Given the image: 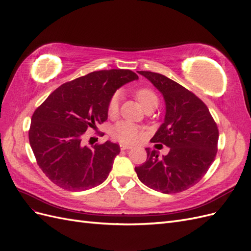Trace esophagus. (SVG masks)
<instances>
[{
  "label": "esophagus",
  "instance_id": "1",
  "mask_svg": "<svg viewBox=\"0 0 251 251\" xmlns=\"http://www.w3.org/2000/svg\"><path fill=\"white\" fill-rule=\"evenodd\" d=\"M131 149H133V147L130 146V144H120V150H121V151L131 150Z\"/></svg>",
  "mask_w": 251,
  "mask_h": 251
}]
</instances>
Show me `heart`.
Returning <instances> with one entry per match:
<instances>
[{
    "label": "heart",
    "mask_w": 251,
    "mask_h": 251,
    "mask_svg": "<svg viewBox=\"0 0 251 251\" xmlns=\"http://www.w3.org/2000/svg\"><path fill=\"white\" fill-rule=\"evenodd\" d=\"M136 96H137L138 100L140 101V103L142 104V107L144 109H147L148 107H151V105L153 104H158V97L154 93V91H151V89H147V88L139 89L137 92H136ZM119 101H120V93L116 92L111 97V100L109 101V105H108L109 115L113 116L117 113L118 107H119ZM112 135L120 142L134 143V142H137L143 137V131L135 124L130 123V121L123 120V121H119L118 124H116L113 126Z\"/></svg>",
    "instance_id": "obj_1"
}]
</instances>
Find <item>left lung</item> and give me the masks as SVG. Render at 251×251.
<instances>
[{
	"mask_svg": "<svg viewBox=\"0 0 251 251\" xmlns=\"http://www.w3.org/2000/svg\"><path fill=\"white\" fill-rule=\"evenodd\" d=\"M163 96L165 115L151 142L170 148L168 155L147 148V161L136 166L138 179L163 194L183 192L203 178L214 162L218 126L208 108L191 91L162 74L137 71Z\"/></svg>",
	"mask_w": 251,
	"mask_h": 251,
	"instance_id": "1",
	"label": "left lung"
}]
</instances>
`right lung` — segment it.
Returning <instances> with one entry per match:
<instances>
[{"mask_svg":"<svg viewBox=\"0 0 251 251\" xmlns=\"http://www.w3.org/2000/svg\"><path fill=\"white\" fill-rule=\"evenodd\" d=\"M138 79L131 70L91 72L66 82L52 92L31 118L29 142L43 173L66 191L79 192L108 178L117 143L87 147L82 136L88 127L108 119V105L116 90Z\"/></svg>","mask_w":251,"mask_h":251,"instance_id":"1","label":"right lung"}]
</instances>
